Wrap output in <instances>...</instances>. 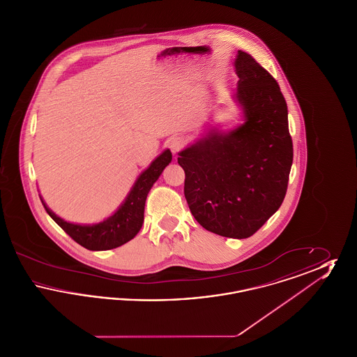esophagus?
<instances>
[{
  "instance_id": "esophagus-1",
  "label": "esophagus",
  "mask_w": 357,
  "mask_h": 357,
  "mask_svg": "<svg viewBox=\"0 0 357 357\" xmlns=\"http://www.w3.org/2000/svg\"><path fill=\"white\" fill-rule=\"evenodd\" d=\"M170 150L174 153H178L182 150V147L185 146V139L182 136H172L170 139Z\"/></svg>"
}]
</instances>
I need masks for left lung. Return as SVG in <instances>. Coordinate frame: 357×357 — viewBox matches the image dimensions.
I'll list each match as a JSON object with an SVG mask.
<instances>
[{"label": "left lung", "mask_w": 357, "mask_h": 357, "mask_svg": "<svg viewBox=\"0 0 357 357\" xmlns=\"http://www.w3.org/2000/svg\"><path fill=\"white\" fill-rule=\"evenodd\" d=\"M234 102L242 123L217 127L179 153L185 197L206 230L222 237H250L282 204L293 162L288 107L280 85L246 52L238 51Z\"/></svg>", "instance_id": "obj_1"}]
</instances>
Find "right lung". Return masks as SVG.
<instances>
[{
    "instance_id": "right-lung-1",
    "label": "right lung",
    "mask_w": 357,
    "mask_h": 357,
    "mask_svg": "<svg viewBox=\"0 0 357 357\" xmlns=\"http://www.w3.org/2000/svg\"><path fill=\"white\" fill-rule=\"evenodd\" d=\"M172 159L171 151L167 149L159 156H156L151 165L143 171L130 190L128 195L120 204L119 208L105 218L104 221L92 225H80L64 221L56 215L51 208L44 202L40 195V199L44 204L47 213L52 220L56 222L69 237L76 241L88 250H109L119 248L121 245L131 241L142 229L144 221V204L147 195L158 181L160 174L169 166Z\"/></svg>"
}]
</instances>
